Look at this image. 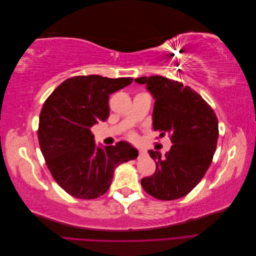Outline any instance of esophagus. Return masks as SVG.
Listing matches in <instances>:
<instances>
[{"label": "esophagus", "mask_w": 256, "mask_h": 256, "mask_svg": "<svg viewBox=\"0 0 256 256\" xmlns=\"http://www.w3.org/2000/svg\"><path fill=\"white\" fill-rule=\"evenodd\" d=\"M146 154H147V152H146V150H144V148H140L138 150V154H140V156H146Z\"/></svg>", "instance_id": "esophagus-1"}]
</instances>
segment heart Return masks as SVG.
Returning <instances> with one entry per match:
<instances>
[{
    "label": "heart",
    "instance_id": "1",
    "mask_svg": "<svg viewBox=\"0 0 256 256\" xmlns=\"http://www.w3.org/2000/svg\"><path fill=\"white\" fill-rule=\"evenodd\" d=\"M131 138H134V136H131Z\"/></svg>",
    "mask_w": 256,
    "mask_h": 256
}]
</instances>
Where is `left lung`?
Wrapping results in <instances>:
<instances>
[{"label":"left lung","mask_w":256,"mask_h":256,"mask_svg":"<svg viewBox=\"0 0 256 256\" xmlns=\"http://www.w3.org/2000/svg\"><path fill=\"white\" fill-rule=\"evenodd\" d=\"M154 99L152 128L171 136V150L164 157L148 150L156 172L141 180L143 189L158 200L184 196L204 177L212 164L218 141V120L196 90L161 76L136 78Z\"/></svg>","instance_id":"8db88e82"}]
</instances>
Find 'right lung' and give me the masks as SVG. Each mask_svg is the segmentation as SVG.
<instances>
[{"instance_id": "right-lung-1", "label": "right lung", "mask_w": 256, "mask_h": 256, "mask_svg": "<svg viewBox=\"0 0 256 256\" xmlns=\"http://www.w3.org/2000/svg\"><path fill=\"white\" fill-rule=\"evenodd\" d=\"M132 78L90 74L65 80L46 100L40 116L38 141L46 164L60 188L83 200L109 190L116 166L136 159L126 141L97 146L90 128L109 118V96Z\"/></svg>"}]
</instances>
